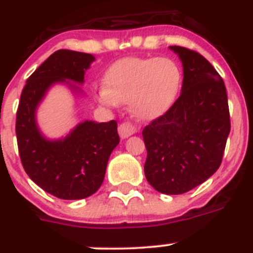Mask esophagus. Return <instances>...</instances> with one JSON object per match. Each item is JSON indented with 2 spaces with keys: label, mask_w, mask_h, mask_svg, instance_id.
I'll return each mask as SVG.
<instances>
[{
  "label": "esophagus",
  "mask_w": 253,
  "mask_h": 253,
  "mask_svg": "<svg viewBox=\"0 0 253 253\" xmlns=\"http://www.w3.org/2000/svg\"><path fill=\"white\" fill-rule=\"evenodd\" d=\"M138 128L134 124H131L130 122H124L120 124L119 126V134L122 138H128L133 134L137 133Z\"/></svg>",
  "instance_id": "1"
}]
</instances>
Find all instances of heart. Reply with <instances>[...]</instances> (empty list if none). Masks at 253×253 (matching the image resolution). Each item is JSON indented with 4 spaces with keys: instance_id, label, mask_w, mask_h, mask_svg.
Masks as SVG:
<instances>
[{
    "instance_id": "obj_1",
    "label": "heart",
    "mask_w": 253,
    "mask_h": 253,
    "mask_svg": "<svg viewBox=\"0 0 253 253\" xmlns=\"http://www.w3.org/2000/svg\"><path fill=\"white\" fill-rule=\"evenodd\" d=\"M182 78V69L171 58H123L107 68L96 97L105 106L130 104L137 118L154 119L175 104Z\"/></svg>"
}]
</instances>
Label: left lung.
Listing matches in <instances>:
<instances>
[{"instance_id": "left-lung-1", "label": "left lung", "mask_w": 253, "mask_h": 253, "mask_svg": "<svg viewBox=\"0 0 253 253\" xmlns=\"http://www.w3.org/2000/svg\"><path fill=\"white\" fill-rule=\"evenodd\" d=\"M184 66L182 92L163 115L143 129L144 173L151 186L178 195L219 169L231 131L224 81L200 53L169 46Z\"/></svg>"}]
</instances>
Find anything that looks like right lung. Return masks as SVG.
Instances as JSON below:
<instances>
[{"mask_svg":"<svg viewBox=\"0 0 253 253\" xmlns=\"http://www.w3.org/2000/svg\"><path fill=\"white\" fill-rule=\"evenodd\" d=\"M93 55L60 49L28 78L16 113L20 160L29 177L44 191L64 200L95 194L105 177L107 161L120 142L118 123L84 122L63 140H46L35 123V109L48 87L58 81L84 82Z\"/></svg>","mask_w":253,"mask_h":253,"instance_id":"1","label":"right lung"}]
</instances>
